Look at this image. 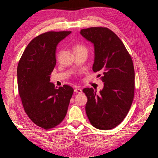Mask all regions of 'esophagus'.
<instances>
[{"mask_svg": "<svg viewBox=\"0 0 158 158\" xmlns=\"http://www.w3.org/2000/svg\"><path fill=\"white\" fill-rule=\"evenodd\" d=\"M74 92L78 93V94H82V90L80 88H76L74 89Z\"/></svg>", "mask_w": 158, "mask_h": 158, "instance_id": "obj_1", "label": "esophagus"}]
</instances>
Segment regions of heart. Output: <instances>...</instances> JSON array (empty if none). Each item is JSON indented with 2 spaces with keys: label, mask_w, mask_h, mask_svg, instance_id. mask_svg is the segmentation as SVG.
Segmentation results:
<instances>
[{
  "label": "heart",
  "mask_w": 158,
  "mask_h": 158,
  "mask_svg": "<svg viewBox=\"0 0 158 158\" xmlns=\"http://www.w3.org/2000/svg\"><path fill=\"white\" fill-rule=\"evenodd\" d=\"M86 51V48L85 47L81 45V44H76L74 45V51L75 52H77V51Z\"/></svg>",
  "instance_id": "1"
}]
</instances>
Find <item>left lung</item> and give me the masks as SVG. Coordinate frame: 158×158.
I'll list each match as a JSON object with an SVG mask.
<instances>
[{"label":"left lung","mask_w":158,"mask_h":158,"mask_svg":"<svg viewBox=\"0 0 158 158\" xmlns=\"http://www.w3.org/2000/svg\"><path fill=\"white\" fill-rule=\"evenodd\" d=\"M80 33L94 44L92 69L102 73L104 82L99 94L92 88L83 89L88 98L85 112L95 128L110 130L124 120L133 101L135 69L131 56L118 37L107 27H89Z\"/></svg>","instance_id":"1"}]
</instances>
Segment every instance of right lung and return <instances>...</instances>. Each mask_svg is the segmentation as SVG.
Returning <instances> with one entry per match:
<instances>
[{"label": "right lung", "mask_w": 158, "mask_h": 158, "mask_svg": "<svg viewBox=\"0 0 158 158\" xmlns=\"http://www.w3.org/2000/svg\"><path fill=\"white\" fill-rule=\"evenodd\" d=\"M70 33L48 31L35 37L18 65V87L24 111L32 122L47 130L63 121L74 92L69 85L57 88L50 82L56 45Z\"/></svg>", "instance_id": "add662e5"}]
</instances>
